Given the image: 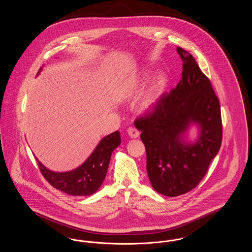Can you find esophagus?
<instances>
[{"mask_svg": "<svg viewBox=\"0 0 252 252\" xmlns=\"http://www.w3.org/2000/svg\"><path fill=\"white\" fill-rule=\"evenodd\" d=\"M127 133H128L129 137H131V138H138L139 135H140V132L138 131V130H137L135 127H133V126H129V127H128Z\"/></svg>", "mask_w": 252, "mask_h": 252, "instance_id": "34e87169", "label": "esophagus"}]
</instances>
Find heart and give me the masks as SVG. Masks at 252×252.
<instances>
[{
  "mask_svg": "<svg viewBox=\"0 0 252 252\" xmlns=\"http://www.w3.org/2000/svg\"><path fill=\"white\" fill-rule=\"evenodd\" d=\"M160 90H161V82H158V84L155 85L151 90H149L146 94L142 98L139 108L141 111H149L152 108L156 106L157 102L158 100V97L160 94ZM126 94L129 96L136 95L139 92V87L136 82H130L129 84L126 85L125 89Z\"/></svg>",
  "mask_w": 252,
  "mask_h": 252,
  "instance_id": "b5f03b06",
  "label": "heart"
}]
</instances>
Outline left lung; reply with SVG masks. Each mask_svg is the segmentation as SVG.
Masks as SVG:
<instances>
[{
  "label": "left lung",
  "instance_id": "1",
  "mask_svg": "<svg viewBox=\"0 0 252 252\" xmlns=\"http://www.w3.org/2000/svg\"><path fill=\"white\" fill-rule=\"evenodd\" d=\"M182 79L135 122L146 149V170L157 192L178 196L195 188L222 143L219 99L191 54L180 47ZM191 122L202 129L195 144L181 141Z\"/></svg>",
  "mask_w": 252,
  "mask_h": 252
}]
</instances>
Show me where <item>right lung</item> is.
Listing matches in <instances>:
<instances>
[{"label":"right lung","instance_id":"add662e5","mask_svg":"<svg viewBox=\"0 0 252 252\" xmlns=\"http://www.w3.org/2000/svg\"><path fill=\"white\" fill-rule=\"evenodd\" d=\"M120 144V132L111 133L99 143L81 166L66 173L52 172L36 159L40 173L53 187L71 195H90L105 180L111 154Z\"/></svg>","mask_w":252,"mask_h":252}]
</instances>
